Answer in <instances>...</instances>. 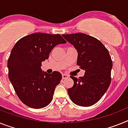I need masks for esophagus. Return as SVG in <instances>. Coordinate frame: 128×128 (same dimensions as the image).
I'll use <instances>...</instances> for the list:
<instances>
[{"instance_id": "34e87169", "label": "esophagus", "mask_w": 128, "mask_h": 128, "mask_svg": "<svg viewBox=\"0 0 128 128\" xmlns=\"http://www.w3.org/2000/svg\"><path fill=\"white\" fill-rule=\"evenodd\" d=\"M62 79H67V78H69V76H68V75H67V74H62Z\"/></svg>"}]
</instances>
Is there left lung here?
I'll return each instance as SVG.
<instances>
[{"label": "left lung", "instance_id": "obj_1", "mask_svg": "<svg viewBox=\"0 0 128 128\" xmlns=\"http://www.w3.org/2000/svg\"><path fill=\"white\" fill-rule=\"evenodd\" d=\"M77 49V64L85 71L83 77L74 76L72 87L68 92L77 106L89 107L98 102L110 85L112 62L109 51L100 41L83 33L62 34Z\"/></svg>", "mask_w": 128, "mask_h": 128}]
</instances>
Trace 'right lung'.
<instances>
[{"label":"right lung","instance_id":"right-lung-1","mask_svg":"<svg viewBox=\"0 0 128 128\" xmlns=\"http://www.w3.org/2000/svg\"><path fill=\"white\" fill-rule=\"evenodd\" d=\"M66 41L60 34L34 33L22 38L12 49L8 60V77L18 98L33 109L48 106L52 101L62 75L42 72V62L52 49Z\"/></svg>","mask_w":128,"mask_h":128}]
</instances>
